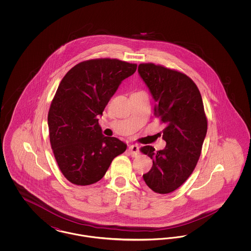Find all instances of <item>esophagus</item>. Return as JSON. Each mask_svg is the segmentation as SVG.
<instances>
[{"label": "esophagus", "mask_w": 251, "mask_h": 251, "mask_svg": "<svg viewBox=\"0 0 251 251\" xmlns=\"http://www.w3.org/2000/svg\"><path fill=\"white\" fill-rule=\"evenodd\" d=\"M129 152L132 157H136L139 154V147L137 145H131L129 147Z\"/></svg>", "instance_id": "34e87169"}]
</instances>
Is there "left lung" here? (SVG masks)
I'll use <instances>...</instances> for the list:
<instances>
[{"label": "left lung", "mask_w": 251, "mask_h": 251, "mask_svg": "<svg viewBox=\"0 0 251 251\" xmlns=\"http://www.w3.org/2000/svg\"><path fill=\"white\" fill-rule=\"evenodd\" d=\"M138 72L154 99L155 118L166 124L162 134L167 142L158 151L151 146L140 149L153 162L144 181L157 194H168L189 178L201 153L208 126L202 98L182 72L153 63L140 64Z\"/></svg>", "instance_id": "left-lung-1"}]
</instances>
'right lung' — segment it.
I'll return each instance as SVG.
<instances>
[{
	"instance_id": "add662e5",
	"label": "right lung",
	"mask_w": 251,
	"mask_h": 251,
	"mask_svg": "<svg viewBox=\"0 0 251 251\" xmlns=\"http://www.w3.org/2000/svg\"><path fill=\"white\" fill-rule=\"evenodd\" d=\"M137 65L110 58L86 60L62 79L49 110L50 142L65 178L76 185L101 179L127 145L104 136L99 117Z\"/></svg>"
}]
</instances>
